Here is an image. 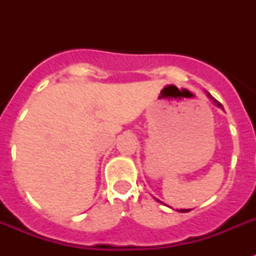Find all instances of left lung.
I'll return each instance as SVG.
<instances>
[{
	"label": "left lung",
	"mask_w": 256,
	"mask_h": 256,
	"mask_svg": "<svg viewBox=\"0 0 256 256\" xmlns=\"http://www.w3.org/2000/svg\"><path fill=\"white\" fill-rule=\"evenodd\" d=\"M206 94H207V96H208V98H210V100L211 102H212V104H215V106H218V108H223V106L220 104H219L218 100H215V98H212V96H211V94L210 92H206ZM156 200H158V199H156ZM158 202H160V200H158ZM179 212H187V211H190V210H187V208H182V210H178Z\"/></svg>",
	"instance_id": "left-lung-1"
}]
</instances>
